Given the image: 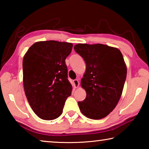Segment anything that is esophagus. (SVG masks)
<instances>
[{
    "mask_svg": "<svg viewBox=\"0 0 149 149\" xmlns=\"http://www.w3.org/2000/svg\"><path fill=\"white\" fill-rule=\"evenodd\" d=\"M73 82H74V85L75 88L79 87V81H78L77 79H74V81H73Z\"/></svg>",
    "mask_w": 149,
    "mask_h": 149,
    "instance_id": "1",
    "label": "esophagus"
}]
</instances>
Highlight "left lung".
Wrapping results in <instances>:
<instances>
[{"instance_id": "1", "label": "left lung", "mask_w": 149, "mask_h": 149, "mask_svg": "<svg viewBox=\"0 0 149 149\" xmlns=\"http://www.w3.org/2000/svg\"><path fill=\"white\" fill-rule=\"evenodd\" d=\"M86 64L81 85L86 98L78 102L80 111L93 120L104 118L114 109L122 94L127 75L123 55L117 48L102 44L74 46Z\"/></svg>"}]
</instances>
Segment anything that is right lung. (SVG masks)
<instances>
[{
	"instance_id": "add662e5",
	"label": "right lung",
	"mask_w": 149,
	"mask_h": 149,
	"mask_svg": "<svg viewBox=\"0 0 149 149\" xmlns=\"http://www.w3.org/2000/svg\"><path fill=\"white\" fill-rule=\"evenodd\" d=\"M73 44L56 41L36 42L23 59L25 93L37 116L52 120L62 114L72 86L68 79L65 60Z\"/></svg>"
}]
</instances>
